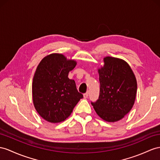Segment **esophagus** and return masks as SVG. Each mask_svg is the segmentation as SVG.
<instances>
[{
  "mask_svg": "<svg viewBox=\"0 0 160 160\" xmlns=\"http://www.w3.org/2000/svg\"><path fill=\"white\" fill-rule=\"evenodd\" d=\"M83 96H84V98H85V99H86V98H87L88 97V92H87L86 93H84Z\"/></svg>",
  "mask_w": 160,
  "mask_h": 160,
  "instance_id": "1",
  "label": "esophagus"
}]
</instances>
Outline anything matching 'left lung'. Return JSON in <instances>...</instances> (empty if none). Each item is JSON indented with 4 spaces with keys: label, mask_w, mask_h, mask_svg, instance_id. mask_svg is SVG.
Listing matches in <instances>:
<instances>
[{
    "label": "left lung",
    "mask_w": 160,
    "mask_h": 160,
    "mask_svg": "<svg viewBox=\"0 0 160 160\" xmlns=\"http://www.w3.org/2000/svg\"><path fill=\"white\" fill-rule=\"evenodd\" d=\"M98 69L100 93L91 102L97 115L108 122L119 121L132 108L137 91V79L128 63L122 59L105 57Z\"/></svg>",
    "instance_id": "obj_1"
}]
</instances>
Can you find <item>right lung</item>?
I'll return each mask as SVG.
<instances>
[{
	"label": "right lung",
	"instance_id": "1",
	"mask_svg": "<svg viewBox=\"0 0 160 160\" xmlns=\"http://www.w3.org/2000/svg\"><path fill=\"white\" fill-rule=\"evenodd\" d=\"M75 60L63 55L52 53L41 60L32 82V99L36 111L51 123L63 122L71 115L76 104L83 98L75 81L68 73L76 67Z\"/></svg>",
	"mask_w": 160,
	"mask_h": 160
}]
</instances>
